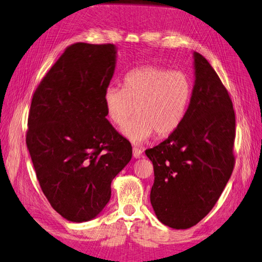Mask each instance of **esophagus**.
Wrapping results in <instances>:
<instances>
[{
  "instance_id": "obj_1",
  "label": "esophagus",
  "mask_w": 262,
  "mask_h": 262,
  "mask_svg": "<svg viewBox=\"0 0 262 262\" xmlns=\"http://www.w3.org/2000/svg\"><path fill=\"white\" fill-rule=\"evenodd\" d=\"M142 155H143V151L141 150V148H138V147H133V156H134V158H135V159L141 158V157H142Z\"/></svg>"
}]
</instances>
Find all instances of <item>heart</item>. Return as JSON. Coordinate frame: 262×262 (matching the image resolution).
<instances>
[{"label": "heart", "instance_id": "heart-1", "mask_svg": "<svg viewBox=\"0 0 262 262\" xmlns=\"http://www.w3.org/2000/svg\"><path fill=\"white\" fill-rule=\"evenodd\" d=\"M193 93L192 79L185 71L159 66H145L128 73L122 89L106 87L103 104L107 119L122 126L121 133L134 144L155 135L166 137L182 125Z\"/></svg>", "mask_w": 262, "mask_h": 262}]
</instances>
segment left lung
<instances>
[{"instance_id":"8db88e82","label":"left lung","mask_w":262,"mask_h":262,"mask_svg":"<svg viewBox=\"0 0 262 262\" xmlns=\"http://www.w3.org/2000/svg\"><path fill=\"white\" fill-rule=\"evenodd\" d=\"M194 86L185 119L167 140L145 151L153 163L150 200L157 218L175 229L211 211L234 168L232 100L208 60L193 52Z\"/></svg>"}]
</instances>
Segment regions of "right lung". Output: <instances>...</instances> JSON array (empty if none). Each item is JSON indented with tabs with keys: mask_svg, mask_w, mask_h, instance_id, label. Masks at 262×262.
<instances>
[{
	"mask_svg": "<svg viewBox=\"0 0 262 262\" xmlns=\"http://www.w3.org/2000/svg\"><path fill=\"white\" fill-rule=\"evenodd\" d=\"M114 44L67 48L35 91L27 148L40 188L64 219H94L110 201L111 182L132 146L106 119L103 93L115 74Z\"/></svg>",
	"mask_w": 262,
	"mask_h": 262,
	"instance_id": "add662e5",
	"label": "right lung"
}]
</instances>
